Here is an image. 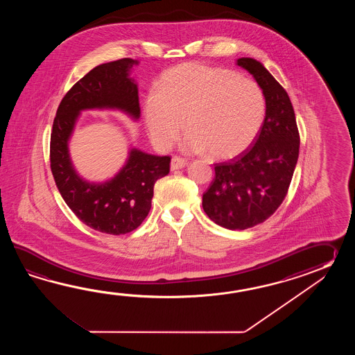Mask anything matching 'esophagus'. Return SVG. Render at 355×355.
Wrapping results in <instances>:
<instances>
[{"mask_svg":"<svg viewBox=\"0 0 355 355\" xmlns=\"http://www.w3.org/2000/svg\"><path fill=\"white\" fill-rule=\"evenodd\" d=\"M188 165V159H181L179 156H174L173 159H171V170L175 171V170H180V168H184V167Z\"/></svg>","mask_w":355,"mask_h":355,"instance_id":"esophagus-1","label":"esophagus"}]
</instances>
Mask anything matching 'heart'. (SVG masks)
<instances>
[{"mask_svg": "<svg viewBox=\"0 0 355 355\" xmlns=\"http://www.w3.org/2000/svg\"><path fill=\"white\" fill-rule=\"evenodd\" d=\"M156 90L144 96L142 112L150 138L161 150L176 142L185 121V151L232 159L254 142L264 123L263 90L230 69L182 63L161 75Z\"/></svg>", "mask_w": 355, "mask_h": 355, "instance_id": "obj_1", "label": "heart"}]
</instances>
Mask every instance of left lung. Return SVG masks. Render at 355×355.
<instances>
[{
	"label": "left lung",
	"instance_id": "8db88e82",
	"mask_svg": "<svg viewBox=\"0 0 355 355\" xmlns=\"http://www.w3.org/2000/svg\"><path fill=\"white\" fill-rule=\"evenodd\" d=\"M237 64L263 90L266 110L254 144L231 161L216 164V178L203 194L207 216L228 230L257 226L279 208L300 153V133L287 91L259 60L243 57Z\"/></svg>",
	"mask_w": 355,
	"mask_h": 355
}]
</instances>
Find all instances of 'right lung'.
<instances>
[{
    "mask_svg": "<svg viewBox=\"0 0 355 355\" xmlns=\"http://www.w3.org/2000/svg\"><path fill=\"white\" fill-rule=\"evenodd\" d=\"M139 62L114 60L92 68L62 98L51 135V168L60 196L76 217L98 232L124 234L136 230L151 209L155 182L170 171L168 156L129 148L118 174L103 182L76 171L68 142L83 110H119L138 121V86L130 69Z\"/></svg>",
    "mask_w": 355,
    "mask_h": 355,
    "instance_id": "1",
    "label": "right lung"
}]
</instances>
